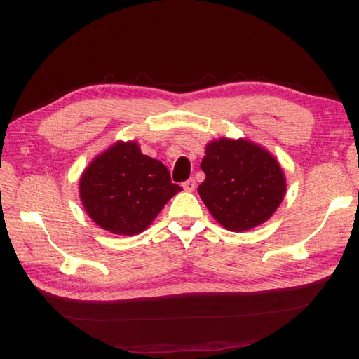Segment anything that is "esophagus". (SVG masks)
Wrapping results in <instances>:
<instances>
[{"label":"esophagus","mask_w":359,"mask_h":359,"mask_svg":"<svg viewBox=\"0 0 359 359\" xmlns=\"http://www.w3.org/2000/svg\"><path fill=\"white\" fill-rule=\"evenodd\" d=\"M184 189H185V191H189V193L194 191V189H196V180L194 179L187 180L185 184H184Z\"/></svg>","instance_id":"obj_1"}]
</instances>
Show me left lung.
<instances>
[{
	"label": "left lung",
	"instance_id": "8db88e82",
	"mask_svg": "<svg viewBox=\"0 0 359 359\" xmlns=\"http://www.w3.org/2000/svg\"><path fill=\"white\" fill-rule=\"evenodd\" d=\"M201 168V199L230 231H248L266 222L284 201L287 182L276 157L248 139L211 140Z\"/></svg>",
	"mask_w": 359,
	"mask_h": 359
}]
</instances>
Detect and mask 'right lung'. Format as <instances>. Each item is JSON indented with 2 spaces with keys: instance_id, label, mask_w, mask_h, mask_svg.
Instances as JSON below:
<instances>
[{
  "instance_id": "1",
  "label": "right lung",
  "mask_w": 359,
  "mask_h": 359,
  "mask_svg": "<svg viewBox=\"0 0 359 359\" xmlns=\"http://www.w3.org/2000/svg\"><path fill=\"white\" fill-rule=\"evenodd\" d=\"M179 191L168 168L142 154L135 140H118L95 156L79 184L88 216L103 230L121 236L147 230Z\"/></svg>"
}]
</instances>
